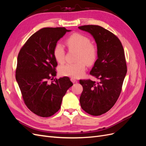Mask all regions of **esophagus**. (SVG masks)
Wrapping results in <instances>:
<instances>
[{
    "mask_svg": "<svg viewBox=\"0 0 146 146\" xmlns=\"http://www.w3.org/2000/svg\"><path fill=\"white\" fill-rule=\"evenodd\" d=\"M70 80H71V82H72V83H74L77 82V80H76V79L74 78H70Z\"/></svg>",
    "mask_w": 146,
    "mask_h": 146,
    "instance_id": "obj_1",
    "label": "esophagus"
}]
</instances>
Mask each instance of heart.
Segmentation results:
<instances>
[{
  "mask_svg": "<svg viewBox=\"0 0 146 146\" xmlns=\"http://www.w3.org/2000/svg\"><path fill=\"white\" fill-rule=\"evenodd\" d=\"M66 44L70 49L78 51L76 63H68L60 66L58 71L63 76L72 78L81 77L86 70V62L92 64L98 56L97 47L91 43L90 39L80 33H74L66 39ZM65 51L63 46L57 43L54 48V56L57 62L62 63L64 61ZM85 61V63L84 62Z\"/></svg>",
  "mask_w": 146,
  "mask_h": 146,
  "instance_id": "heart-1",
  "label": "heart"
}]
</instances>
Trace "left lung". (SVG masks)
<instances>
[{
	"label": "left lung",
	"instance_id": "obj_1",
	"mask_svg": "<svg viewBox=\"0 0 146 146\" xmlns=\"http://www.w3.org/2000/svg\"><path fill=\"white\" fill-rule=\"evenodd\" d=\"M78 29L90 33L98 48V59L90 74L99 82L80 80L83 91L80 98L82 108L92 116L107 113L116 102L127 74L124 50L119 38L99 25H88Z\"/></svg>",
	"mask_w": 146,
	"mask_h": 146
}]
</instances>
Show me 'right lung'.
Here are the masks:
<instances>
[{
	"instance_id": "obj_1",
	"label": "right lung",
	"mask_w": 146,
	"mask_h": 146,
	"mask_svg": "<svg viewBox=\"0 0 146 146\" xmlns=\"http://www.w3.org/2000/svg\"><path fill=\"white\" fill-rule=\"evenodd\" d=\"M70 31L64 27L41 29L29 38L17 56L16 81L26 106L38 116L54 115L60 110L66 91L73 85L68 77L47 82L56 76L54 47Z\"/></svg>"
}]
</instances>
